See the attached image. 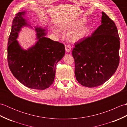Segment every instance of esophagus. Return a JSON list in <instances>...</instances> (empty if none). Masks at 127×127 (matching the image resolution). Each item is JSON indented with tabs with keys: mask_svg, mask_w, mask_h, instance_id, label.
Masks as SVG:
<instances>
[{
	"mask_svg": "<svg viewBox=\"0 0 127 127\" xmlns=\"http://www.w3.org/2000/svg\"><path fill=\"white\" fill-rule=\"evenodd\" d=\"M65 51L67 52H70L71 51V46L70 45H66L65 46Z\"/></svg>",
	"mask_w": 127,
	"mask_h": 127,
	"instance_id": "obj_1",
	"label": "esophagus"
}]
</instances>
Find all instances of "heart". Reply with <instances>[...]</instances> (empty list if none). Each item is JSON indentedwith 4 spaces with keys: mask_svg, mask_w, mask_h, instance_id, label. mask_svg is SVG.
<instances>
[{
    "mask_svg": "<svg viewBox=\"0 0 127 127\" xmlns=\"http://www.w3.org/2000/svg\"><path fill=\"white\" fill-rule=\"evenodd\" d=\"M86 22V20L84 18H81L74 22L70 23H65L62 24L60 26V28L62 30L71 31L72 29L76 28L79 27L84 25ZM90 29L87 26H83L79 29L73 31L70 34V39L72 41H77L83 39L87 35ZM57 34H59V32L57 30L55 31Z\"/></svg>",
    "mask_w": 127,
    "mask_h": 127,
    "instance_id": "1",
    "label": "heart"
}]
</instances>
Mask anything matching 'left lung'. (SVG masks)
I'll use <instances>...</instances> for the list:
<instances>
[{
	"label": "left lung",
	"mask_w": 127,
	"mask_h": 127,
	"mask_svg": "<svg viewBox=\"0 0 127 127\" xmlns=\"http://www.w3.org/2000/svg\"><path fill=\"white\" fill-rule=\"evenodd\" d=\"M120 47L117 27L102 12L101 25L91 36L75 43L72 55L79 83L85 87H94L107 81L119 65Z\"/></svg>",
	"instance_id": "8db88e82"
}]
</instances>
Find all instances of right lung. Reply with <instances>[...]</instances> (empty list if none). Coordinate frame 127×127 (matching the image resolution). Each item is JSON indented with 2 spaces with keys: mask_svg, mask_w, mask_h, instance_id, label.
<instances>
[{
  "mask_svg": "<svg viewBox=\"0 0 127 127\" xmlns=\"http://www.w3.org/2000/svg\"><path fill=\"white\" fill-rule=\"evenodd\" d=\"M25 12L16 15L8 40L7 62L10 71L22 84L29 88L44 90L52 84L56 64L65 55V46L58 41L45 37V29L36 28L37 39L33 46L23 50L16 39L23 26Z\"/></svg>",
  "mask_w": 127,
  "mask_h": 127,
  "instance_id": "obj_1",
  "label": "right lung"
}]
</instances>
